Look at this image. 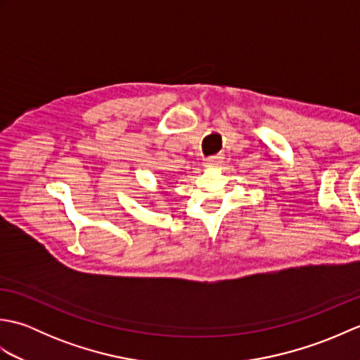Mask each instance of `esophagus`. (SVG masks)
<instances>
[{
    "label": "esophagus",
    "mask_w": 360,
    "mask_h": 360,
    "mask_svg": "<svg viewBox=\"0 0 360 360\" xmlns=\"http://www.w3.org/2000/svg\"><path fill=\"white\" fill-rule=\"evenodd\" d=\"M219 162H221V158L219 156H210V158L205 159L204 165L205 167H217Z\"/></svg>",
    "instance_id": "1"
}]
</instances>
